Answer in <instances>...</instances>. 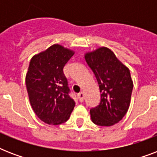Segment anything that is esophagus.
Segmentation results:
<instances>
[{"mask_svg": "<svg viewBox=\"0 0 157 157\" xmlns=\"http://www.w3.org/2000/svg\"><path fill=\"white\" fill-rule=\"evenodd\" d=\"M77 97H78L80 102H83L84 99H85V94H84V92H81L77 94Z\"/></svg>", "mask_w": 157, "mask_h": 157, "instance_id": "1", "label": "esophagus"}]
</instances>
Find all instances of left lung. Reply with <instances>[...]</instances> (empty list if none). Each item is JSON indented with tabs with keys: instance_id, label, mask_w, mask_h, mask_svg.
I'll list each match as a JSON object with an SVG mask.
<instances>
[{
	"instance_id": "left-lung-1",
	"label": "left lung",
	"mask_w": 157,
	"mask_h": 157,
	"mask_svg": "<svg viewBox=\"0 0 157 157\" xmlns=\"http://www.w3.org/2000/svg\"><path fill=\"white\" fill-rule=\"evenodd\" d=\"M85 59L101 93L99 104L90 110L91 120L98 125L112 126L121 121L129 107L134 86L129 69L104 46L86 52Z\"/></svg>"
}]
</instances>
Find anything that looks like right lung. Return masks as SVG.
<instances>
[{"mask_svg": "<svg viewBox=\"0 0 157 157\" xmlns=\"http://www.w3.org/2000/svg\"><path fill=\"white\" fill-rule=\"evenodd\" d=\"M74 54V50L54 44L31 59L25 78L28 98L35 114L48 124L66 122L76 105L63 71Z\"/></svg>", "mask_w": 157, "mask_h": 157, "instance_id": "1", "label": "right lung"}]
</instances>
